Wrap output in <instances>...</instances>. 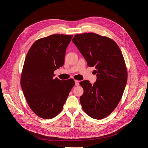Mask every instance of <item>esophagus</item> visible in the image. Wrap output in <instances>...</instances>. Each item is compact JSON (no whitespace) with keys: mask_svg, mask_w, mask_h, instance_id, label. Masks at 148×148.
Instances as JSON below:
<instances>
[{"mask_svg":"<svg viewBox=\"0 0 148 148\" xmlns=\"http://www.w3.org/2000/svg\"><path fill=\"white\" fill-rule=\"evenodd\" d=\"M75 85L76 86H79V81L78 80H75Z\"/></svg>","mask_w":148,"mask_h":148,"instance_id":"esophagus-1","label":"esophagus"}]
</instances>
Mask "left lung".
Wrapping results in <instances>:
<instances>
[{
	"label": "left lung",
	"instance_id": "obj_1",
	"mask_svg": "<svg viewBox=\"0 0 148 148\" xmlns=\"http://www.w3.org/2000/svg\"><path fill=\"white\" fill-rule=\"evenodd\" d=\"M72 41L97 73L93 85L88 80L79 82L84 90L79 98L82 108L94 119L105 118L117 107L127 82L122 53L113 40L94 33L75 34Z\"/></svg>",
	"mask_w": 148,
	"mask_h": 148
}]
</instances>
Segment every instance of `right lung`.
Listing matches in <instances>:
<instances>
[{
    "label": "right lung",
    "instance_id": "obj_1",
    "mask_svg": "<svg viewBox=\"0 0 148 148\" xmlns=\"http://www.w3.org/2000/svg\"><path fill=\"white\" fill-rule=\"evenodd\" d=\"M73 35L53 34L36 40L23 64L20 84L30 109L38 116L51 119L62 110L75 82L54 78L64 63L66 49Z\"/></svg>",
    "mask_w": 148,
    "mask_h": 148
}]
</instances>
